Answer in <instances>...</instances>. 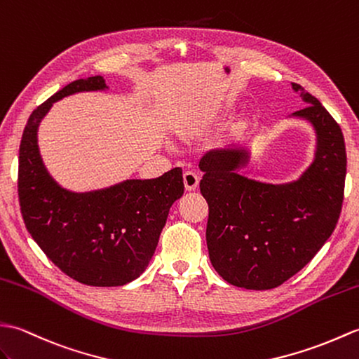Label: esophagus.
<instances>
[{"label":"esophagus","instance_id":"34e87169","mask_svg":"<svg viewBox=\"0 0 359 359\" xmlns=\"http://www.w3.org/2000/svg\"><path fill=\"white\" fill-rule=\"evenodd\" d=\"M184 186H186V190H195L198 187V184H200V177L192 170H189L184 173Z\"/></svg>","mask_w":359,"mask_h":359}]
</instances>
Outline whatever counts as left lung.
<instances>
[{"instance_id": "8db88e82", "label": "left lung", "mask_w": 359, "mask_h": 359, "mask_svg": "<svg viewBox=\"0 0 359 359\" xmlns=\"http://www.w3.org/2000/svg\"><path fill=\"white\" fill-rule=\"evenodd\" d=\"M292 87L310 104L293 116L316 132L315 159L298 181L275 186L243 177V149L210 150L200 161L209 257L236 287L269 290L287 281L329 240L341 213L347 164L341 127L299 84Z\"/></svg>"}]
</instances>
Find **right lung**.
I'll return each mask as SVG.
<instances>
[{
    "label": "right lung",
    "instance_id": "obj_1",
    "mask_svg": "<svg viewBox=\"0 0 359 359\" xmlns=\"http://www.w3.org/2000/svg\"><path fill=\"white\" fill-rule=\"evenodd\" d=\"M102 76L62 87L27 119L20 144L18 198L29 233L55 266L75 281L98 287L138 278L158 245L172 204L184 194L181 167L155 180H127L75 194L60 187L39 156L36 132L55 101L106 89Z\"/></svg>",
    "mask_w": 359,
    "mask_h": 359
}]
</instances>
